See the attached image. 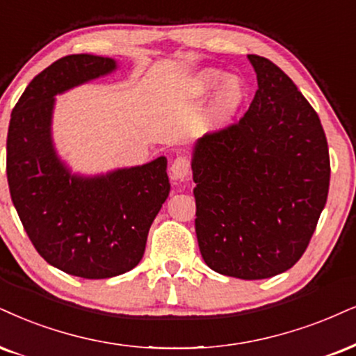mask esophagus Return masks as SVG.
Here are the masks:
<instances>
[{"label":"esophagus","mask_w":356,"mask_h":356,"mask_svg":"<svg viewBox=\"0 0 356 356\" xmlns=\"http://www.w3.org/2000/svg\"><path fill=\"white\" fill-rule=\"evenodd\" d=\"M170 175L177 181H185L190 175V161L185 156H177L170 166Z\"/></svg>","instance_id":"34e87169"}]
</instances>
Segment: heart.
<instances>
[{
	"label": "heart",
	"mask_w": 356,
	"mask_h": 356,
	"mask_svg": "<svg viewBox=\"0 0 356 356\" xmlns=\"http://www.w3.org/2000/svg\"><path fill=\"white\" fill-rule=\"evenodd\" d=\"M225 76L226 74L221 69L206 67L193 74L183 86L181 97L188 102L203 99L214 87L220 86L209 100L208 107L204 108L203 117H201V127L204 131H216L222 129L236 115V112L239 111L245 99V86L243 81L234 76H229L226 79Z\"/></svg>",
	"instance_id": "b5f03b06"
}]
</instances>
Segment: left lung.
Wrapping results in <instances>:
<instances>
[{"mask_svg":"<svg viewBox=\"0 0 356 356\" xmlns=\"http://www.w3.org/2000/svg\"><path fill=\"white\" fill-rule=\"evenodd\" d=\"M254 100L236 125L196 140V236L218 274L269 279L296 264L325 208L330 158L317 112L266 57L249 54Z\"/></svg>","mask_w":356,"mask_h":356,"instance_id":"left-lung-1","label":"left lung"}]
</instances>
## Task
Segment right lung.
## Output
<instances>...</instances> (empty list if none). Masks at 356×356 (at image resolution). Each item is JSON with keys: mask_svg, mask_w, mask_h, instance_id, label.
<instances>
[{"mask_svg": "<svg viewBox=\"0 0 356 356\" xmlns=\"http://www.w3.org/2000/svg\"><path fill=\"white\" fill-rule=\"evenodd\" d=\"M117 69L112 57H60L29 82L8 129V185L31 243L51 266L84 279H108L134 269L170 195L166 156L84 175L72 171L57 152L56 95Z\"/></svg>", "mask_w": 356, "mask_h": 356, "instance_id": "right-lung-1", "label": "right lung"}]
</instances>
